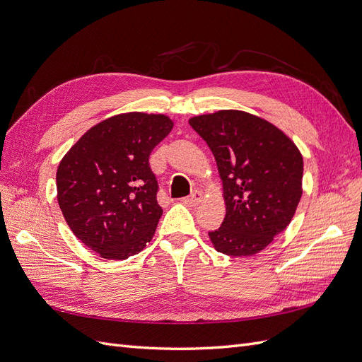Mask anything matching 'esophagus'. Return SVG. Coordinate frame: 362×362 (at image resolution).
<instances>
[{
    "label": "esophagus",
    "mask_w": 362,
    "mask_h": 362,
    "mask_svg": "<svg viewBox=\"0 0 362 362\" xmlns=\"http://www.w3.org/2000/svg\"><path fill=\"white\" fill-rule=\"evenodd\" d=\"M201 201H202V193H201L199 190H194L190 196H187V198L182 199V202H184L185 205H190V206L198 205Z\"/></svg>",
    "instance_id": "obj_1"
}]
</instances>
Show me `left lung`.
Returning <instances> with one entry per match:
<instances>
[{"label": "left lung", "mask_w": 362, "mask_h": 362, "mask_svg": "<svg viewBox=\"0 0 362 362\" xmlns=\"http://www.w3.org/2000/svg\"><path fill=\"white\" fill-rule=\"evenodd\" d=\"M192 128L210 146L223 184L226 216L208 233L217 252L250 257L286 229L302 196L303 158L267 120L240 110L194 116Z\"/></svg>", "instance_id": "obj_1"}]
</instances>
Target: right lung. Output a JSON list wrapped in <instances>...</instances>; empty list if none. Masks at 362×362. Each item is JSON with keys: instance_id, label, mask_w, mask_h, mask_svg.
I'll return each instance as SVG.
<instances>
[{"instance_id": "1", "label": "right lung", "mask_w": 362, "mask_h": 362, "mask_svg": "<svg viewBox=\"0 0 362 362\" xmlns=\"http://www.w3.org/2000/svg\"><path fill=\"white\" fill-rule=\"evenodd\" d=\"M173 128L164 115L131 112L92 127L57 169V201L75 237L105 259L151 242L163 214L149 156Z\"/></svg>"}]
</instances>
